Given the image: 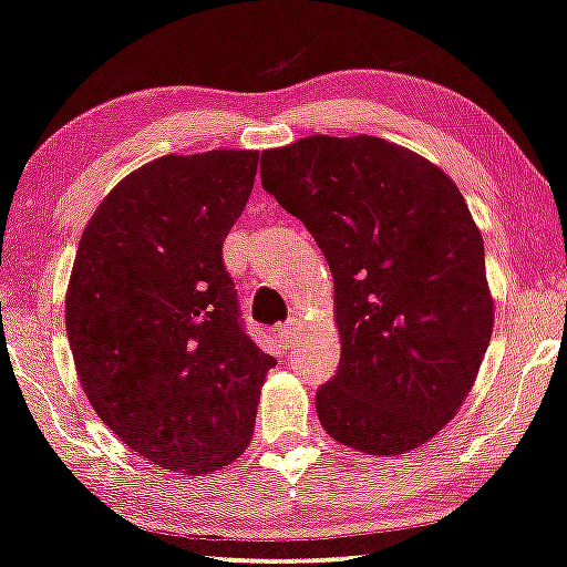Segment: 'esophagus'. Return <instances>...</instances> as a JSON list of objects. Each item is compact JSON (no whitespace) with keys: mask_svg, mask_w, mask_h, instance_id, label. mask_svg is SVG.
<instances>
[{"mask_svg":"<svg viewBox=\"0 0 567 567\" xmlns=\"http://www.w3.org/2000/svg\"><path fill=\"white\" fill-rule=\"evenodd\" d=\"M299 333H302V320H299V318H289L286 323L278 326V339H281L286 347L297 344Z\"/></svg>","mask_w":567,"mask_h":567,"instance_id":"obj_1","label":"esophagus"}]
</instances>
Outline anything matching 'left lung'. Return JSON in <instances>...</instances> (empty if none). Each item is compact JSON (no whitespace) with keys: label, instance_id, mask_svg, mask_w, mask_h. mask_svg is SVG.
Masks as SVG:
<instances>
[{"label":"left lung","instance_id":"left-lung-1","mask_svg":"<svg viewBox=\"0 0 567 567\" xmlns=\"http://www.w3.org/2000/svg\"><path fill=\"white\" fill-rule=\"evenodd\" d=\"M260 176L333 276L341 360L316 396L320 425L365 454L425 444L463 408L494 328L484 239L457 184L365 134L265 150Z\"/></svg>","mask_w":567,"mask_h":567}]
</instances>
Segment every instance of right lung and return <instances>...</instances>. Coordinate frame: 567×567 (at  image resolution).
Here are the masks:
<instances>
[{
    "label": "right lung",
    "mask_w": 567,
    "mask_h": 567,
    "mask_svg": "<svg viewBox=\"0 0 567 567\" xmlns=\"http://www.w3.org/2000/svg\"><path fill=\"white\" fill-rule=\"evenodd\" d=\"M257 163V150H213L136 167L94 209L70 270L65 328L83 394L167 473L234 463L276 365L241 331L223 265Z\"/></svg>",
    "instance_id": "add662e5"
}]
</instances>
